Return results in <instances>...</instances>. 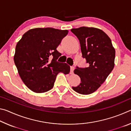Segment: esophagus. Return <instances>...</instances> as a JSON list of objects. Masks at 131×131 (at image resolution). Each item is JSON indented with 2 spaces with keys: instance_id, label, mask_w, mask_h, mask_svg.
<instances>
[{
  "instance_id": "obj_1",
  "label": "esophagus",
  "mask_w": 131,
  "mask_h": 131,
  "mask_svg": "<svg viewBox=\"0 0 131 131\" xmlns=\"http://www.w3.org/2000/svg\"><path fill=\"white\" fill-rule=\"evenodd\" d=\"M74 70V66H70V73L72 74L73 73V71Z\"/></svg>"
}]
</instances>
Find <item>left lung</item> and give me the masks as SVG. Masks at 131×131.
I'll use <instances>...</instances> for the list:
<instances>
[{"label":"left lung","mask_w":131,"mask_h":131,"mask_svg":"<svg viewBox=\"0 0 131 131\" xmlns=\"http://www.w3.org/2000/svg\"><path fill=\"white\" fill-rule=\"evenodd\" d=\"M71 31L79 40L82 57L88 63L85 68L76 66L74 73L80 77L81 83L72 88L80 94H92L113 69L115 49L109 37L99 29L82 26Z\"/></svg>","instance_id":"left-lung-1"}]
</instances>
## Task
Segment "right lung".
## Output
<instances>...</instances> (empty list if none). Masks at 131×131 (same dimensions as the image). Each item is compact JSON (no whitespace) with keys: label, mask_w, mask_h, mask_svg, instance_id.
<instances>
[{"label":"right lung","mask_w":131,"mask_h":131,"mask_svg":"<svg viewBox=\"0 0 131 131\" xmlns=\"http://www.w3.org/2000/svg\"><path fill=\"white\" fill-rule=\"evenodd\" d=\"M68 30L52 28L29 30L18 42L14 57L15 65L26 87L43 93L54 87L59 73L68 74L70 66L57 59L61 54L57 50Z\"/></svg>","instance_id":"add662e5"}]
</instances>
